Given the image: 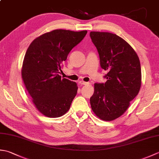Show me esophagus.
I'll use <instances>...</instances> for the list:
<instances>
[{
	"label": "esophagus",
	"mask_w": 159,
	"mask_h": 159,
	"mask_svg": "<svg viewBox=\"0 0 159 159\" xmlns=\"http://www.w3.org/2000/svg\"><path fill=\"white\" fill-rule=\"evenodd\" d=\"M79 84H80V85H88L89 83L85 82V81H83V80H80V81H79Z\"/></svg>",
	"instance_id": "1"
}]
</instances>
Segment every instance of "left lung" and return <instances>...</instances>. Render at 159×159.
<instances>
[{
    "label": "left lung",
    "mask_w": 159,
    "mask_h": 159,
    "mask_svg": "<svg viewBox=\"0 0 159 159\" xmlns=\"http://www.w3.org/2000/svg\"><path fill=\"white\" fill-rule=\"evenodd\" d=\"M100 66L107 71L105 83L94 84L92 109L100 119L112 121L125 113L139 93L141 84L139 59L124 39L108 32L90 33Z\"/></svg>",
    "instance_id": "left-lung-1"
}]
</instances>
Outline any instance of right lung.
Masks as SVG:
<instances>
[{"instance_id":"1","label":"right lung","mask_w":159,"mask_h":159,"mask_svg":"<svg viewBox=\"0 0 159 159\" xmlns=\"http://www.w3.org/2000/svg\"><path fill=\"white\" fill-rule=\"evenodd\" d=\"M87 33L54 30L35 39L26 50L21 71L23 82L37 109L47 117L63 116L76 95V83L59 74L71 50Z\"/></svg>"}]
</instances>
